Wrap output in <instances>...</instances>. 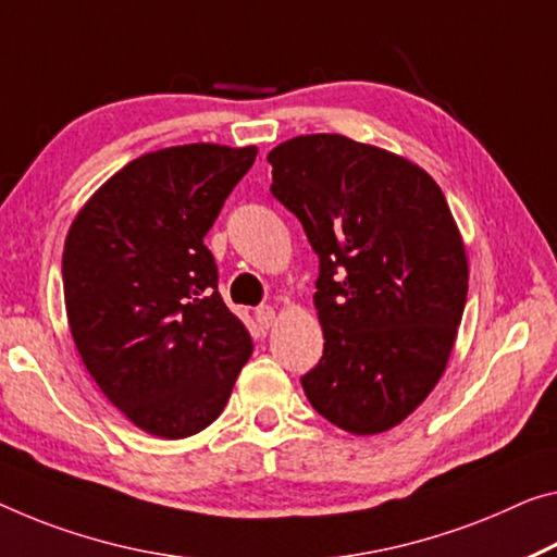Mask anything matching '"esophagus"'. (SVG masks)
I'll use <instances>...</instances> for the list:
<instances>
[{
	"label": "esophagus",
	"mask_w": 557,
	"mask_h": 557,
	"mask_svg": "<svg viewBox=\"0 0 557 557\" xmlns=\"http://www.w3.org/2000/svg\"><path fill=\"white\" fill-rule=\"evenodd\" d=\"M256 321H259L261 329H271L276 323V311L271 306H261L256 308Z\"/></svg>",
	"instance_id": "34e87169"
}]
</instances>
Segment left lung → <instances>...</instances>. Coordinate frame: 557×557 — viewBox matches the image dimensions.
Returning <instances> with one entry per match:
<instances>
[{
	"label": "left lung",
	"instance_id": "obj_1",
	"mask_svg": "<svg viewBox=\"0 0 557 557\" xmlns=\"http://www.w3.org/2000/svg\"><path fill=\"white\" fill-rule=\"evenodd\" d=\"M267 159L321 261L306 398L346 433L391 431L441 381L463 319L468 256L446 196L410 159L341 134L294 136Z\"/></svg>",
	"mask_w": 557,
	"mask_h": 557
}]
</instances>
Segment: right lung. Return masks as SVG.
Wrapping results in <instances>:
<instances>
[{
    "label": "right lung",
    "mask_w": 557,
    "mask_h": 557,
    "mask_svg": "<svg viewBox=\"0 0 557 557\" xmlns=\"http://www.w3.org/2000/svg\"><path fill=\"white\" fill-rule=\"evenodd\" d=\"M256 153L207 141L144 153L89 196L66 234L74 346L99 391L157 438L216 421L253 354L203 236Z\"/></svg>",
    "instance_id": "add662e5"
}]
</instances>
